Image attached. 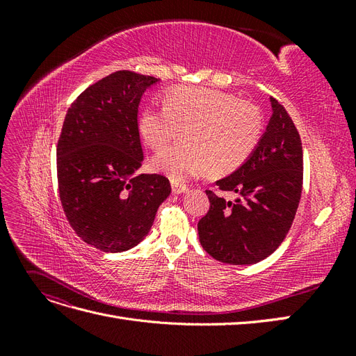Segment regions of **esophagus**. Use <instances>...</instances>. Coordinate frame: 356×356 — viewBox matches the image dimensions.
I'll use <instances>...</instances> for the list:
<instances>
[{
	"label": "esophagus",
	"mask_w": 356,
	"mask_h": 356,
	"mask_svg": "<svg viewBox=\"0 0 356 356\" xmlns=\"http://www.w3.org/2000/svg\"><path fill=\"white\" fill-rule=\"evenodd\" d=\"M188 187L186 184H178V182H172V193L174 195H181V193H186Z\"/></svg>",
	"instance_id": "1"
}]
</instances>
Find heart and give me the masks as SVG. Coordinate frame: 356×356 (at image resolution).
I'll use <instances>...</instances> for the list:
<instances>
[{"label":"heart","instance_id":"heart-1","mask_svg":"<svg viewBox=\"0 0 356 356\" xmlns=\"http://www.w3.org/2000/svg\"><path fill=\"white\" fill-rule=\"evenodd\" d=\"M139 132L149 148L161 149L184 131V144L153 159V169L181 182L212 170L225 175L251 157L263 134V117L251 102L207 88L170 89L163 108L148 106L139 115Z\"/></svg>","mask_w":356,"mask_h":356}]
</instances>
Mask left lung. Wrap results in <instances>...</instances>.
<instances>
[{"instance_id":"left-lung-1","label":"left lung","mask_w":356,"mask_h":356,"mask_svg":"<svg viewBox=\"0 0 356 356\" xmlns=\"http://www.w3.org/2000/svg\"><path fill=\"white\" fill-rule=\"evenodd\" d=\"M272 117L251 157L233 174L218 179L220 191L207 190L211 203L199 221V241L215 260L255 264L273 254L294 221L303 187V147L294 122L270 98Z\"/></svg>"}]
</instances>
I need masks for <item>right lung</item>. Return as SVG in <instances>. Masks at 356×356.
<instances>
[{
  "label": "right lung",
  "instance_id": "obj_1",
  "mask_svg": "<svg viewBox=\"0 0 356 356\" xmlns=\"http://www.w3.org/2000/svg\"><path fill=\"white\" fill-rule=\"evenodd\" d=\"M159 79L117 71L89 86L68 108L56 148L59 197L72 230L104 252H122L148 234L170 195L169 179L135 172L144 153L138 108Z\"/></svg>",
  "mask_w": 356,
  "mask_h": 356
}]
</instances>
